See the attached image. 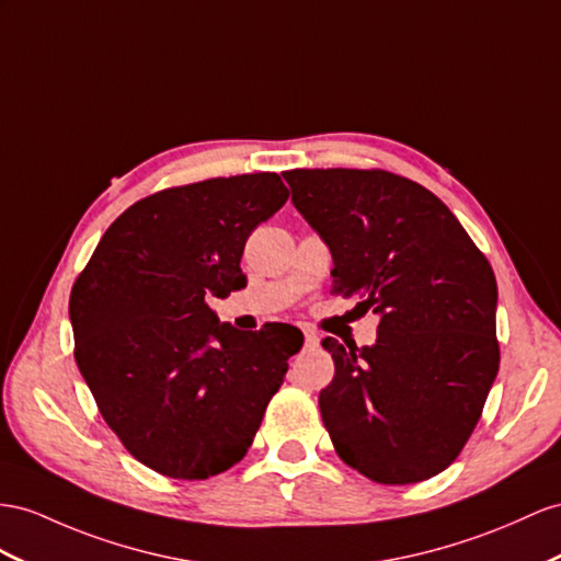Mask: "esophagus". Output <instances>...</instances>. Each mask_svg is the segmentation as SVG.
<instances>
[{
    "label": "esophagus",
    "instance_id": "1",
    "mask_svg": "<svg viewBox=\"0 0 561 561\" xmlns=\"http://www.w3.org/2000/svg\"><path fill=\"white\" fill-rule=\"evenodd\" d=\"M306 346L308 348H318L320 346V336L312 334V332H306Z\"/></svg>",
    "mask_w": 561,
    "mask_h": 561
}]
</instances>
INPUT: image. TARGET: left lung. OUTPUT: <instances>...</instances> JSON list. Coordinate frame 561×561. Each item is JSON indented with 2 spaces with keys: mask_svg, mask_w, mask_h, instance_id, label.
<instances>
[{
  "mask_svg": "<svg viewBox=\"0 0 561 561\" xmlns=\"http://www.w3.org/2000/svg\"><path fill=\"white\" fill-rule=\"evenodd\" d=\"M306 222L332 253L334 291L379 318L320 391L343 462L377 483L436 477L465 448L500 367L491 263L438 196L386 170H289Z\"/></svg>",
  "mask_w": 561,
  "mask_h": 561,
  "instance_id": "left-lung-1",
  "label": "left lung"
}]
</instances>
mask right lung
<instances>
[{"instance_id": "1", "label": "right lung", "mask_w": 561, "mask_h": 561, "mask_svg": "<svg viewBox=\"0 0 561 561\" xmlns=\"http://www.w3.org/2000/svg\"><path fill=\"white\" fill-rule=\"evenodd\" d=\"M286 198L275 172L151 194L106 229L73 284L80 375L125 448L163 477L237 465L304 346L291 324L241 332L206 304L247 286V239Z\"/></svg>"}]
</instances>
